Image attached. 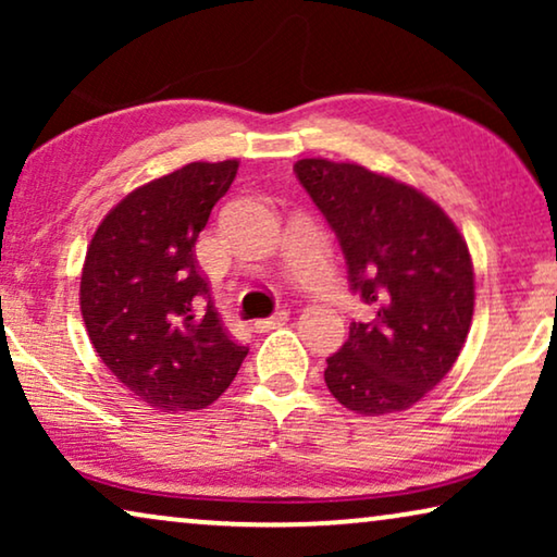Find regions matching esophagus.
<instances>
[{"mask_svg": "<svg viewBox=\"0 0 557 557\" xmlns=\"http://www.w3.org/2000/svg\"><path fill=\"white\" fill-rule=\"evenodd\" d=\"M288 322V311L286 309H278L276 314L269 317V319H258L253 324L256 332H271V330H278V326H284Z\"/></svg>", "mask_w": 557, "mask_h": 557, "instance_id": "esophagus-1", "label": "esophagus"}]
</instances>
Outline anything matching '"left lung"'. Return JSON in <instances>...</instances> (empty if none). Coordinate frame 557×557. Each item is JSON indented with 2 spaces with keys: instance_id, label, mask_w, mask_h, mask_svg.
<instances>
[{
  "instance_id": "left-lung-1",
  "label": "left lung",
  "mask_w": 557,
  "mask_h": 557,
  "mask_svg": "<svg viewBox=\"0 0 557 557\" xmlns=\"http://www.w3.org/2000/svg\"><path fill=\"white\" fill-rule=\"evenodd\" d=\"M296 177L337 235L349 288L375 309L349 324L324 383L362 416L408 410L454 368L474 314V265L454 220L416 187L360 164L299 159Z\"/></svg>"
}]
</instances>
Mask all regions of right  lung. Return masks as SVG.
I'll use <instances>...</instances> for the list:
<instances>
[{"label":"right lung","instance_id":"right-lung-1","mask_svg":"<svg viewBox=\"0 0 557 557\" xmlns=\"http://www.w3.org/2000/svg\"><path fill=\"white\" fill-rule=\"evenodd\" d=\"M238 159L193 162L128 193L101 220L81 273L90 345L136 398L162 413L227 391L248 347L225 332L195 243Z\"/></svg>","mask_w":557,"mask_h":557}]
</instances>
